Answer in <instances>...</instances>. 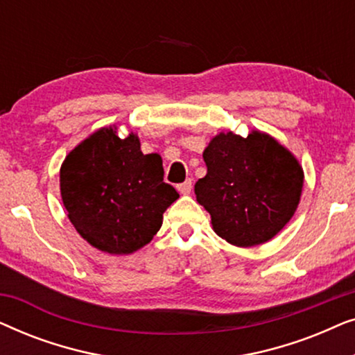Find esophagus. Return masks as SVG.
<instances>
[{
	"label": "esophagus",
	"instance_id": "obj_1",
	"mask_svg": "<svg viewBox=\"0 0 355 355\" xmlns=\"http://www.w3.org/2000/svg\"><path fill=\"white\" fill-rule=\"evenodd\" d=\"M178 191L181 192L182 196H189V193H191V191H192V181H191V179H187V181H184L182 184H179Z\"/></svg>",
	"mask_w": 355,
	"mask_h": 355
}]
</instances>
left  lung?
<instances>
[{
  "mask_svg": "<svg viewBox=\"0 0 355 355\" xmlns=\"http://www.w3.org/2000/svg\"><path fill=\"white\" fill-rule=\"evenodd\" d=\"M203 162L207 174L193 191L221 239L237 247L265 244L294 216L304 169L270 134H216L203 150Z\"/></svg>",
  "mask_w": 355,
  "mask_h": 355,
  "instance_id": "left-lung-1",
  "label": "left lung"
}]
</instances>
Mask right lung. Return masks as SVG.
I'll use <instances>...</instances> for the list:
<instances>
[{"instance_id":"obj_1","label":"right lung","mask_w":355,"mask_h":355,"mask_svg":"<svg viewBox=\"0 0 355 355\" xmlns=\"http://www.w3.org/2000/svg\"><path fill=\"white\" fill-rule=\"evenodd\" d=\"M163 174L162 157L144 155L137 134L121 139L116 125L95 130L61 164L67 218L95 249L134 254L153 239L163 213L179 198Z\"/></svg>"}]
</instances>
